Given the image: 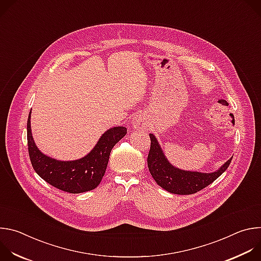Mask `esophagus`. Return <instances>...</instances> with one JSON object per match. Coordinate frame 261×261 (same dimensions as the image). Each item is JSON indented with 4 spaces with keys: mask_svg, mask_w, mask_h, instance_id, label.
<instances>
[{
    "mask_svg": "<svg viewBox=\"0 0 261 261\" xmlns=\"http://www.w3.org/2000/svg\"><path fill=\"white\" fill-rule=\"evenodd\" d=\"M132 126L136 130H147L148 122L143 114H137L132 120Z\"/></svg>",
    "mask_w": 261,
    "mask_h": 261,
    "instance_id": "esophagus-1",
    "label": "esophagus"
}]
</instances>
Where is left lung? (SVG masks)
<instances>
[{"mask_svg": "<svg viewBox=\"0 0 261 261\" xmlns=\"http://www.w3.org/2000/svg\"><path fill=\"white\" fill-rule=\"evenodd\" d=\"M150 138L151 148L147 156L148 170L160 187L172 194L189 195L202 190L228 168L232 159L230 158L214 172L182 170L173 166L167 160L154 134L151 133Z\"/></svg>", "mask_w": 261, "mask_h": 261, "instance_id": "1", "label": "left lung"}]
</instances>
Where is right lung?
Listing matches in <instances>:
<instances>
[{"label":"right lung","instance_id":"add662e5","mask_svg":"<svg viewBox=\"0 0 261 261\" xmlns=\"http://www.w3.org/2000/svg\"><path fill=\"white\" fill-rule=\"evenodd\" d=\"M126 133V127L110 128L102 134L88 155L77 160L61 161L44 155L35 144L31 130L30 113L27 136L31 163L37 174L64 192L77 194L91 191L100 184L113 147Z\"/></svg>","mask_w":261,"mask_h":261}]
</instances>
